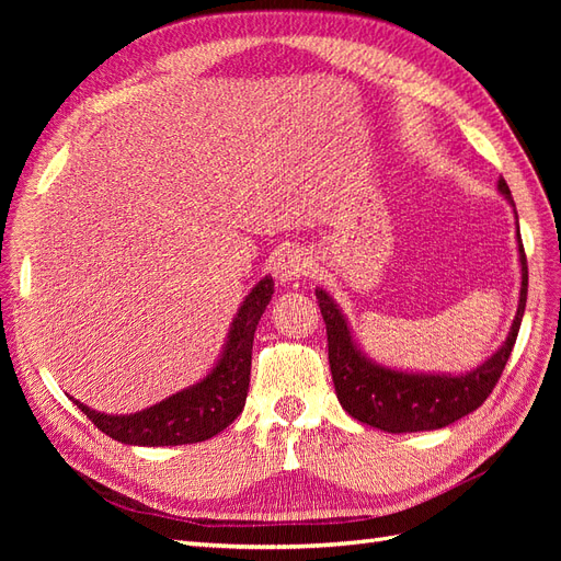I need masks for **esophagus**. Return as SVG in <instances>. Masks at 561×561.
Segmentation results:
<instances>
[{
    "mask_svg": "<svg viewBox=\"0 0 561 561\" xmlns=\"http://www.w3.org/2000/svg\"><path fill=\"white\" fill-rule=\"evenodd\" d=\"M311 257L299 248H283L274 260H271V271L280 283H290V280H299L304 276L311 274Z\"/></svg>",
    "mask_w": 561,
    "mask_h": 561,
    "instance_id": "esophagus-1",
    "label": "esophagus"
}]
</instances>
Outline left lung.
I'll return each mask as SVG.
<instances>
[{"mask_svg":"<svg viewBox=\"0 0 561 561\" xmlns=\"http://www.w3.org/2000/svg\"><path fill=\"white\" fill-rule=\"evenodd\" d=\"M499 190L513 203L511 190H507L503 178L499 180ZM517 243L522 262V290L511 334H507L503 346L486 363L474 367L468 375L458 377L410 375V371L388 369L367 360L360 348L355 346L342 311L336 309L332 297L322 287H318L316 297L328 328V358L334 390L339 402H342V407L353 419L386 433H416L445 428L449 423L478 410L499 383L522 325L526 287H529V268H526L519 227Z\"/></svg>","mask_w":561,"mask_h":561,"instance_id":"8db88e82","label":"left lung"}]
</instances>
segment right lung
<instances>
[{
	"instance_id": "obj_1",
	"label": "right lung",
	"mask_w": 561,
	"mask_h": 561,
	"mask_svg": "<svg viewBox=\"0 0 561 561\" xmlns=\"http://www.w3.org/2000/svg\"><path fill=\"white\" fill-rule=\"evenodd\" d=\"M271 295H274V278L264 276L252 287L243 307L236 313L222 358L210 375L149 410L112 416L89 410L75 398L70 400L93 421V426L124 445L168 447L210 439L243 412L250 386L254 330H257Z\"/></svg>"
}]
</instances>
